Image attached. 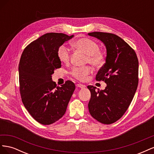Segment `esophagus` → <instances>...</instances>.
<instances>
[{
  "mask_svg": "<svg viewBox=\"0 0 154 154\" xmlns=\"http://www.w3.org/2000/svg\"><path fill=\"white\" fill-rule=\"evenodd\" d=\"M76 87H80L81 88H85L86 86L85 85H83V84H80V83H78V84L76 85Z\"/></svg>",
  "mask_w": 154,
  "mask_h": 154,
  "instance_id": "34e87169",
  "label": "esophagus"
}]
</instances>
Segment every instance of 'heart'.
<instances>
[{
  "instance_id": "b5f03b06",
  "label": "heart",
  "mask_w": 154,
  "mask_h": 154,
  "mask_svg": "<svg viewBox=\"0 0 154 154\" xmlns=\"http://www.w3.org/2000/svg\"><path fill=\"white\" fill-rule=\"evenodd\" d=\"M72 46L87 54V62L95 67H101L105 62V55L100 50L99 45L95 41L88 38H81L72 43ZM58 57L62 63H67L71 58V51L66 45H62L58 49ZM92 71L90 67L74 68L71 74L80 81L85 80Z\"/></svg>"
}]
</instances>
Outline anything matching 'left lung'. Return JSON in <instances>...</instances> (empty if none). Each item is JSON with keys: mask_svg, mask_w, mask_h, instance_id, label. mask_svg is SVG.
Instances as JSON below:
<instances>
[{"mask_svg": "<svg viewBox=\"0 0 154 154\" xmlns=\"http://www.w3.org/2000/svg\"><path fill=\"white\" fill-rule=\"evenodd\" d=\"M106 48L105 63L96 74L105 81L104 90L88 85L91 93L88 107L91 115L101 123L112 124L122 117L133 100L138 85L139 62L134 50L119 36L103 32L88 33Z\"/></svg>", "mask_w": 154, "mask_h": 154, "instance_id": "8db88e82", "label": "left lung"}]
</instances>
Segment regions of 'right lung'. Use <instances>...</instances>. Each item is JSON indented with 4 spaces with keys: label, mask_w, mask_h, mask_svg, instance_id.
Returning a JSON list of instances; mask_svg holds the SVG:
<instances>
[{
    "label": "right lung",
    "mask_w": 154,
    "mask_h": 154,
    "mask_svg": "<svg viewBox=\"0 0 154 154\" xmlns=\"http://www.w3.org/2000/svg\"><path fill=\"white\" fill-rule=\"evenodd\" d=\"M73 37L46 33L30 43L22 54L18 73L22 103L32 117L42 125H51L62 117L75 90L71 81L57 87L52 80L54 70L61 67L58 49Z\"/></svg>",
    "instance_id": "right-lung-1"
}]
</instances>
